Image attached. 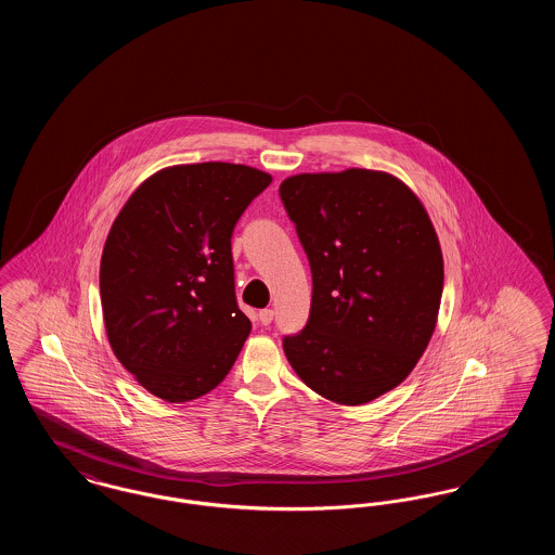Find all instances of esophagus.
<instances>
[{
  "mask_svg": "<svg viewBox=\"0 0 555 555\" xmlns=\"http://www.w3.org/2000/svg\"><path fill=\"white\" fill-rule=\"evenodd\" d=\"M272 318H274V312H272L270 308H266V310H260V314H258V320H260V324H264V326H268V324L272 322Z\"/></svg>",
  "mask_w": 555,
  "mask_h": 555,
  "instance_id": "esophagus-1",
  "label": "esophagus"
}]
</instances>
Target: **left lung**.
Here are the masks:
<instances>
[{
  "label": "left lung",
  "mask_w": 555,
  "mask_h": 555,
  "mask_svg": "<svg viewBox=\"0 0 555 555\" xmlns=\"http://www.w3.org/2000/svg\"><path fill=\"white\" fill-rule=\"evenodd\" d=\"M312 270L306 326L283 339L318 396L362 405L396 389L433 337L443 256L421 199L364 168L295 175L279 186Z\"/></svg>",
  "instance_id": "8db88e82"
}]
</instances>
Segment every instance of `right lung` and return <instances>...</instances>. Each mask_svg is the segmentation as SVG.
Here are the masks:
<instances>
[{
	"label": "right lung",
	"instance_id": "right-lung-1",
	"mask_svg": "<svg viewBox=\"0 0 555 555\" xmlns=\"http://www.w3.org/2000/svg\"><path fill=\"white\" fill-rule=\"evenodd\" d=\"M272 183L243 164L164 168L116 216L100 293L114 356L150 393L183 403L210 393L245 344L231 237Z\"/></svg>",
	"mask_w": 555,
	"mask_h": 555
}]
</instances>
